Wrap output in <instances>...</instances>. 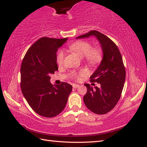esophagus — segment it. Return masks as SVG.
I'll return each mask as SVG.
<instances>
[{
  "label": "esophagus",
  "instance_id": "esophagus-1",
  "mask_svg": "<svg viewBox=\"0 0 147 147\" xmlns=\"http://www.w3.org/2000/svg\"><path fill=\"white\" fill-rule=\"evenodd\" d=\"M79 86H80V85H78V84H73V87L74 88H78Z\"/></svg>",
  "mask_w": 147,
  "mask_h": 147
}]
</instances>
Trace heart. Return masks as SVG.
Returning a JSON list of instances; mask_svg holds the SVG:
<instances>
[{
	"instance_id": "heart-1",
	"label": "heart",
	"mask_w": 147,
	"mask_h": 147,
	"mask_svg": "<svg viewBox=\"0 0 147 147\" xmlns=\"http://www.w3.org/2000/svg\"><path fill=\"white\" fill-rule=\"evenodd\" d=\"M69 50L78 54L80 57H84L86 61L91 65L100 63L102 57L101 50L98 47H91V45L88 41H77L69 46ZM65 53L63 51H59L56 57V61L59 65L63 64ZM85 71H82L78 74L74 73V76L78 78L80 76L84 75Z\"/></svg>"
}]
</instances>
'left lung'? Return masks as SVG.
<instances>
[{
	"mask_svg": "<svg viewBox=\"0 0 147 147\" xmlns=\"http://www.w3.org/2000/svg\"><path fill=\"white\" fill-rule=\"evenodd\" d=\"M94 36L100 43L102 51V59L93 74L91 82L100 84V88L84 84L87 93L84 102L89 110L96 114H105L111 111L121 97L125 82L126 71L120 51L114 42L105 35L92 30L76 39Z\"/></svg>",
	"mask_w": 147,
	"mask_h": 147,
	"instance_id": "1",
	"label": "left lung"
}]
</instances>
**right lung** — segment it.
I'll return each instance as SVG.
<instances>
[{
	"label": "right lung",
	"mask_w": 147,
	"mask_h": 147,
	"mask_svg": "<svg viewBox=\"0 0 147 147\" xmlns=\"http://www.w3.org/2000/svg\"><path fill=\"white\" fill-rule=\"evenodd\" d=\"M67 38H41L30 47L21 67V88L30 106L39 115L53 117L63 110L73 87L66 82L51 83L58 70L56 52Z\"/></svg>",
	"instance_id": "1"
}]
</instances>
